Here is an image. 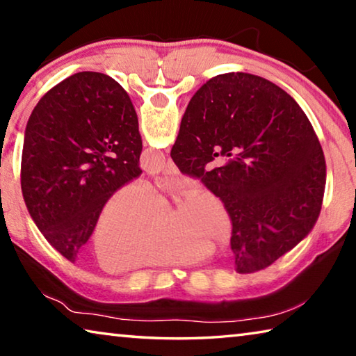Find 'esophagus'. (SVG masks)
Listing matches in <instances>:
<instances>
[{
	"mask_svg": "<svg viewBox=\"0 0 356 356\" xmlns=\"http://www.w3.org/2000/svg\"><path fill=\"white\" fill-rule=\"evenodd\" d=\"M163 174H165V176H177V174H179L177 166L172 163V160H168L166 161V166H165V170H163Z\"/></svg>",
	"mask_w": 356,
	"mask_h": 356,
	"instance_id": "1",
	"label": "esophagus"
}]
</instances>
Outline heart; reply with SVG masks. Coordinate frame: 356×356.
Instances as JSON below:
<instances>
[{
  "mask_svg": "<svg viewBox=\"0 0 356 356\" xmlns=\"http://www.w3.org/2000/svg\"><path fill=\"white\" fill-rule=\"evenodd\" d=\"M179 185H170V190ZM231 232L226 210L207 190L190 191L168 218L166 206L143 184L113 191L92 229V252L106 272L193 264Z\"/></svg>",
  "mask_w": 356,
  "mask_h": 356,
  "instance_id": "b5f03b06",
  "label": "heart"
}]
</instances>
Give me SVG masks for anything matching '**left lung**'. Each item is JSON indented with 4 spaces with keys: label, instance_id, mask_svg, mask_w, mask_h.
Returning <instances> with one entry per match:
<instances>
[{
    "label": "left lung",
    "instance_id": "1",
    "mask_svg": "<svg viewBox=\"0 0 356 356\" xmlns=\"http://www.w3.org/2000/svg\"><path fill=\"white\" fill-rule=\"evenodd\" d=\"M143 141L129 94L80 72L50 89L28 119L22 193L47 242L75 262L106 197L141 176Z\"/></svg>",
    "mask_w": 356,
    "mask_h": 356
}]
</instances>
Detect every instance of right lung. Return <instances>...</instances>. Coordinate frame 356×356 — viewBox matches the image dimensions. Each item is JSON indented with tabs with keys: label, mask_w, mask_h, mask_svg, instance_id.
<instances>
[{
	"label": "right lung",
	"mask_w": 356,
	"mask_h": 356,
	"mask_svg": "<svg viewBox=\"0 0 356 356\" xmlns=\"http://www.w3.org/2000/svg\"><path fill=\"white\" fill-rule=\"evenodd\" d=\"M216 156L222 163L209 170ZM171 159L225 204L237 273L267 268L321 215L327 182L321 143L297 102L265 78L232 72L202 84Z\"/></svg>",
	"instance_id": "add662e5"
}]
</instances>
